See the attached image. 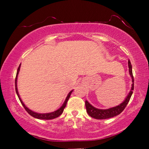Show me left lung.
Wrapping results in <instances>:
<instances>
[{"label": "left lung", "mask_w": 149, "mask_h": 149, "mask_svg": "<svg viewBox=\"0 0 149 149\" xmlns=\"http://www.w3.org/2000/svg\"><path fill=\"white\" fill-rule=\"evenodd\" d=\"M128 66H129V72L131 76L132 79V88L130 90L129 94L127 95V96L126 97L123 102L120 104L119 105L117 106V107L111 108V109H96V108L93 107L92 105L90 104L88 102L85 100V107H86L87 113H88V115L90 117L94 118L96 119H109V118H112L113 117H115L118 115H119L120 113H122V111L125 109L126 106L129 102L130 98L133 93L134 90V77L133 74H132V67L130 61H128Z\"/></svg>", "instance_id": "left-lung-1"}]
</instances>
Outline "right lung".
<instances>
[{
	"label": "right lung",
	"instance_id": "obj_1",
	"mask_svg": "<svg viewBox=\"0 0 149 149\" xmlns=\"http://www.w3.org/2000/svg\"><path fill=\"white\" fill-rule=\"evenodd\" d=\"M20 66H21V64H19V67H18L17 68V74H16V77H15V91H16V93H17V95L18 97H19V100L20 101V102L22 103V106H23L24 109L26 111H27V113L29 114L32 116V117H33L34 118H36V119H45V120H49V119H55V118L56 117H58L59 116L62 115V113H63V111H64V108L66 107V104H67V102H68L69 97H70V95H71V93L72 92V91H70L69 93L67 95L66 100H65L64 104H63L62 107H61L60 109L57 110L56 111H54V112H52V113H35V112L31 111V110H30L28 108L26 107V106H25L23 102L20 98L19 97V93H18V91H17V75H18V73H19V69H20Z\"/></svg>",
	"mask_w": 149,
	"mask_h": 149
}]
</instances>
